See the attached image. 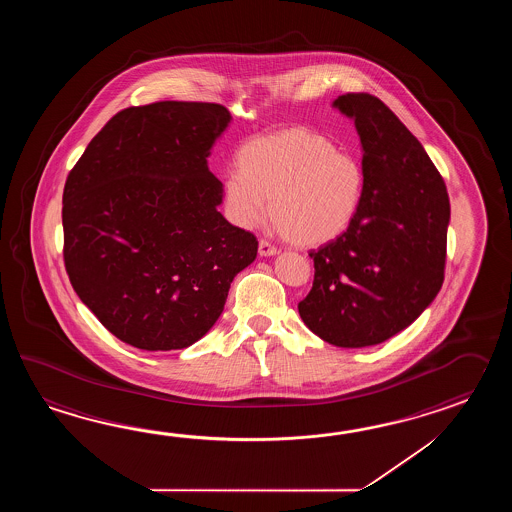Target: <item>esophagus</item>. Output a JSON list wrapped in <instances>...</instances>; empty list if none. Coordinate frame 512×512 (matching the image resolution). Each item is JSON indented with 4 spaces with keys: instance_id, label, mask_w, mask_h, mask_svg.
<instances>
[{
    "instance_id": "34e87169",
    "label": "esophagus",
    "mask_w": 512,
    "mask_h": 512,
    "mask_svg": "<svg viewBox=\"0 0 512 512\" xmlns=\"http://www.w3.org/2000/svg\"><path fill=\"white\" fill-rule=\"evenodd\" d=\"M258 252H260V256H274L278 249L269 243L267 240H260V245H258Z\"/></svg>"
}]
</instances>
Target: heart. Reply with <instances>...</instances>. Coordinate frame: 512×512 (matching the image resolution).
I'll list each match as a JSON object with an SVG mask.
<instances>
[{"instance_id":"obj_1","label":"heart","mask_w":512,"mask_h":512,"mask_svg":"<svg viewBox=\"0 0 512 512\" xmlns=\"http://www.w3.org/2000/svg\"><path fill=\"white\" fill-rule=\"evenodd\" d=\"M236 161L238 170L223 179V205L241 229L260 225L269 199L274 225L300 247L337 240L359 216L364 166L316 131L289 128L254 137Z\"/></svg>"}]
</instances>
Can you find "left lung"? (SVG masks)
Here are the masks:
<instances>
[{"label": "left lung", "instance_id": "1", "mask_svg": "<svg viewBox=\"0 0 512 512\" xmlns=\"http://www.w3.org/2000/svg\"><path fill=\"white\" fill-rule=\"evenodd\" d=\"M355 120L366 190L346 234L309 252L315 280L298 304L305 326L338 348L381 344L432 304L445 280V181L392 109L370 93L333 102Z\"/></svg>", "mask_w": 512, "mask_h": 512}]
</instances>
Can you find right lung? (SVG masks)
<instances>
[{"label": "right lung", "instance_id": "obj_1", "mask_svg": "<svg viewBox=\"0 0 512 512\" xmlns=\"http://www.w3.org/2000/svg\"><path fill=\"white\" fill-rule=\"evenodd\" d=\"M210 102L122 109L64 188V263L78 298L133 348L192 346L216 324L258 240L218 212L207 157L229 126Z\"/></svg>", "mask_w": 512, "mask_h": 512}]
</instances>
